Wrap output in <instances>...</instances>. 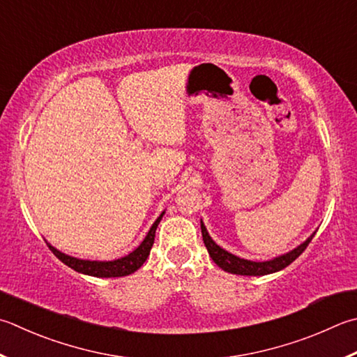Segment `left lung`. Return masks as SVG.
Returning <instances> with one entry per match:
<instances>
[{"mask_svg": "<svg viewBox=\"0 0 357 357\" xmlns=\"http://www.w3.org/2000/svg\"><path fill=\"white\" fill-rule=\"evenodd\" d=\"M200 228H202V236H204V242L208 253H210L211 259L216 262L222 271H225L228 273H234V275H248V277H261V275H268V273L283 271L284 267H287L291 262H294L301 253L306 250V247L309 245V242L312 241L315 234L314 231L311 236L303 242V244H300L297 248H294L291 252L281 255V257L258 262V261L239 258L236 255H233L230 252L224 250L222 247H219L216 242L211 239L210 234H208L204 222L202 220H200Z\"/></svg>", "mask_w": 357, "mask_h": 357, "instance_id": "left-lung-1", "label": "left lung"}]
</instances>
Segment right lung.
Segmentation results:
<instances>
[{
	"label": "right lung",
	"instance_id": "1",
	"mask_svg": "<svg viewBox=\"0 0 357 357\" xmlns=\"http://www.w3.org/2000/svg\"><path fill=\"white\" fill-rule=\"evenodd\" d=\"M165 211L160 214L157 220L153 222L149 233L146 234L144 241L133 250L132 253L127 255L124 258H119L115 261H89V259H79L70 257V255H65L62 252H59L56 247H52L48 244L51 248V252L56 255V257L71 267L73 271H76L79 273L84 275H90V277H98V278H115V277H126V275H130L133 272H137L138 268L144 264V261L147 259L151 253V248L153 245V241H155V230L160 224L161 218H163Z\"/></svg>",
	"mask_w": 357,
	"mask_h": 357
}]
</instances>
